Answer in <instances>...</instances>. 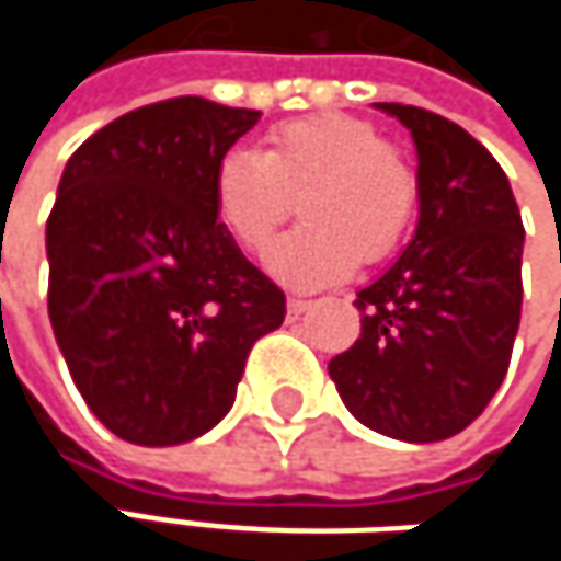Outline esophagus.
<instances>
[{
	"label": "esophagus",
	"instance_id": "1",
	"mask_svg": "<svg viewBox=\"0 0 561 561\" xmlns=\"http://www.w3.org/2000/svg\"><path fill=\"white\" fill-rule=\"evenodd\" d=\"M308 308H311V301H308V298H295V295L288 298V318H301Z\"/></svg>",
	"mask_w": 561,
	"mask_h": 561
}]
</instances>
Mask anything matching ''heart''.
I'll use <instances>...</instances> for the list:
<instances>
[{
  "instance_id": "heart-1",
  "label": "heart",
  "mask_w": 561,
  "mask_h": 561,
  "mask_svg": "<svg viewBox=\"0 0 561 561\" xmlns=\"http://www.w3.org/2000/svg\"><path fill=\"white\" fill-rule=\"evenodd\" d=\"M210 201L247 253L270 247L298 201L305 224L270 250L266 266L285 285L318 288L399 247L419 207V174L367 119L324 113L276 126L260 156H224Z\"/></svg>"
}]
</instances>
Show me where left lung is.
<instances>
[{
	"mask_svg": "<svg viewBox=\"0 0 561 561\" xmlns=\"http://www.w3.org/2000/svg\"><path fill=\"white\" fill-rule=\"evenodd\" d=\"M419 156V224L357 291L360 337L328 364L344 405L399 442L468 428L501 390L523 305V220L497 159L458 123L402 103Z\"/></svg>",
	"mask_w": 561,
	"mask_h": 561,
	"instance_id": "obj_1",
	"label": "left lung"
}]
</instances>
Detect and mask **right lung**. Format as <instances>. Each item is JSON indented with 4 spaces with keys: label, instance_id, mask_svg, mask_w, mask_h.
Listing matches in <instances>:
<instances>
[{
    "label": "right lung",
    "instance_id": "obj_1",
    "mask_svg": "<svg viewBox=\"0 0 561 561\" xmlns=\"http://www.w3.org/2000/svg\"><path fill=\"white\" fill-rule=\"evenodd\" d=\"M260 123L201 96L133 110L67 162L48 217V314L90 412L133 445H181L233 405L285 295L214 217L210 181Z\"/></svg>",
    "mask_w": 561,
    "mask_h": 561
}]
</instances>
